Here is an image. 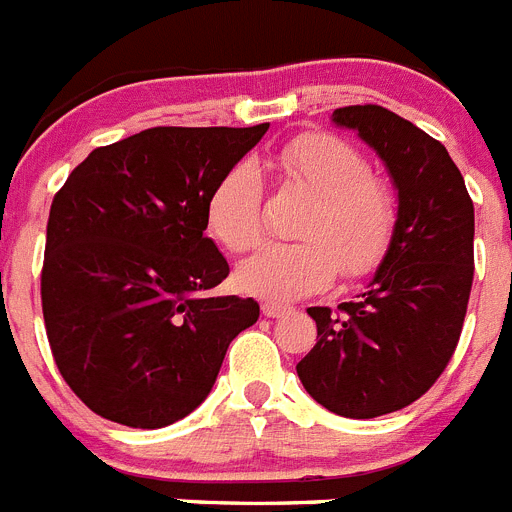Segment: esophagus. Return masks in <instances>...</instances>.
<instances>
[{"instance_id":"esophagus-1","label":"esophagus","mask_w":512,"mask_h":512,"mask_svg":"<svg viewBox=\"0 0 512 512\" xmlns=\"http://www.w3.org/2000/svg\"><path fill=\"white\" fill-rule=\"evenodd\" d=\"M261 312H264L266 318H282V315H289L292 310L287 305H279V302H264Z\"/></svg>"}]
</instances>
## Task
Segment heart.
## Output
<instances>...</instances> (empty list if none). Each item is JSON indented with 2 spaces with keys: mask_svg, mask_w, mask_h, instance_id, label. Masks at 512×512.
<instances>
[{
  "mask_svg": "<svg viewBox=\"0 0 512 512\" xmlns=\"http://www.w3.org/2000/svg\"><path fill=\"white\" fill-rule=\"evenodd\" d=\"M289 182L315 200L300 243H266L235 269L253 297L287 302L328 287L336 274H372L392 248L400 220L397 194L372 174L359 148L330 133H305L277 156ZM207 228L228 251H248L264 233V184L251 161L230 166L207 197Z\"/></svg>",
  "mask_w": 512,
  "mask_h": 512,
  "instance_id": "b5f03b06",
  "label": "heart"
}]
</instances>
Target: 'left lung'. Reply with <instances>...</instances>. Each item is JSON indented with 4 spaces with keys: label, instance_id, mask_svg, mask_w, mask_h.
Wrapping results in <instances>:
<instances>
[{
    "label": "left lung",
    "instance_id": "obj_1",
    "mask_svg": "<svg viewBox=\"0 0 512 512\" xmlns=\"http://www.w3.org/2000/svg\"><path fill=\"white\" fill-rule=\"evenodd\" d=\"M382 158L397 189L392 248L354 302L310 307L318 343L302 387L343 418H377L431 390L456 351L474 279V205L449 151L379 104L333 112Z\"/></svg>",
    "mask_w": 512,
    "mask_h": 512
}]
</instances>
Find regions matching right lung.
I'll list each match as a JSON object with an SVG mask.
<instances>
[{
    "instance_id": "1",
    "label": "right lung",
    "mask_w": 512,
    "mask_h": 512,
    "mask_svg": "<svg viewBox=\"0 0 512 512\" xmlns=\"http://www.w3.org/2000/svg\"><path fill=\"white\" fill-rule=\"evenodd\" d=\"M269 122L148 128L94 148L56 192L40 297L58 372L89 410L164 428L202 405L259 302L207 297L228 261L207 197Z\"/></svg>"
}]
</instances>
